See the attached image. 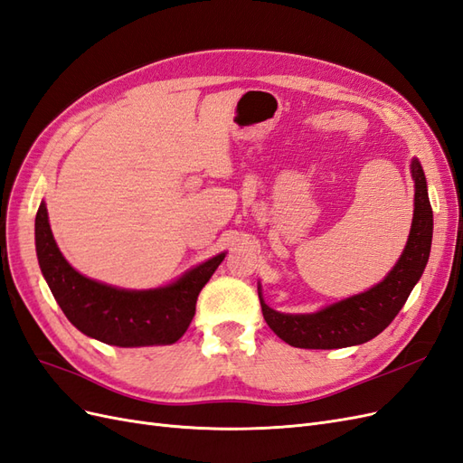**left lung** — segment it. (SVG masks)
I'll list each match as a JSON object with an SVG mask.
<instances>
[{"label":"left lung","mask_w":463,"mask_h":463,"mask_svg":"<svg viewBox=\"0 0 463 463\" xmlns=\"http://www.w3.org/2000/svg\"><path fill=\"white\" fill-rule=\"evenodd\" d=\"M411 175L415 179L413 223L408 245L394 269L369 291L313 315L278 313L262 301L259 291L262 317L278 338L305 349L347 347L373 340L396 318L425 270L432 241V208L423 167L417 160L411 162Z\"/></svg>","instance_id":"left-lung-1"}]
</instances>
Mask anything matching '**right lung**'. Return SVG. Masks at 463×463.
<instances>
[{
    "mask_svg": "<svg viewBox=\"0 0 463 463\" xmlns=\"http://www.w3.org/2000/svg\"><path fill=\"white\" fill-rule=\"evenodd\" d=\"M34 235L40 270L69 322L90 338L119 347L177 342L191 325L201 289L226 257L216 255L167 288L129 291L80 276L63 259L44 201L36 213Z\"/></svg>",
    "mask_w": 463,
    "mask_h": 463,
    "instance_id": "add662e5",
    "label": "right lung"
}]
</instances>
